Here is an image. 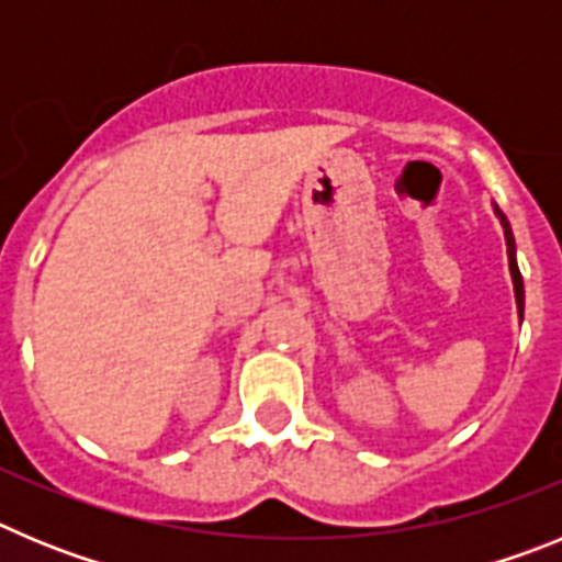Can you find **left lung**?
<instances>
[{"label":"left lung","instance_id":"obj_1","mask_svg":"<svg viewBox=\"0 0 562 562\" xmlns=\"http://www.w3.org/2000/svg\"><path fill=\"white\" fill-rule=\"evenodd\" d=\"M495 213H498L501 225H504L506 256H509V272H513V284H515V301H518V312H520V317H524V278H520L518 261H515V236H513V227H509V222H506V216L498 211V207H495Z\"/></svg>","mask_w":562,"mask_h":562}]
</instances>
